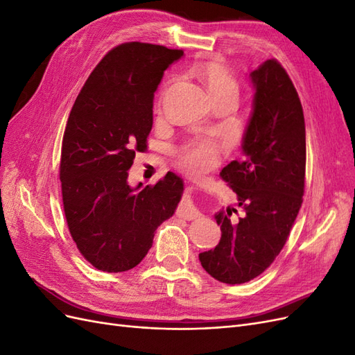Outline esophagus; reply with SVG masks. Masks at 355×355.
Segmentation results:
<instances>
[{
  "instance_id": "obj_1",
  "label": "esophagus",
  "mask_w": 355,
  "mask_h": 355,
  "mask_svg": "<svg viewBox=\"0 0 355 355\" xmlns=\"http://www.w3.org/2000/svg\"><path fill=\"white\" fill-rule=\"evenodd\" d=\"M192 189H194V187H188V191H192ZM178 216L184 218L187 220H194L201 216V213L198 211V209L194 206V204H192V201L187 198L182 201L180 206L178 207Z\"/></svg>"
}]
</instances>
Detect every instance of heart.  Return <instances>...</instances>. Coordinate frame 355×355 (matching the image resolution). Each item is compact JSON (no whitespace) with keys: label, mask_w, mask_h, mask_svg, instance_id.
Segmentation results:
<instances>
[{"label":"heart","mask_w":355,"mask_h":355,"mask_svg":"<svg viewBox=\"0 0 355 355\" xmlns=\"http://www.w3.org/2000/svg\"><path fill=\"white\" fill-rule=\"evenodd\" d=\"M200 78L207 85L213 99L223 98V96H239V83L228 68L219 62H207L198 69ZM168 90L166 85L161 92V99ZM220 145L210 141H200L189 144L180 149L178 155V166L187 171L188 175L197 176L210 170L218 164L220 155Z\"/></svg>","instance_id":"1"}]
</instances>
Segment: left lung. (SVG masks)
<instances>
[{
	"mask_svg": "<svg viewBox=\"0 0 355 355\" xmlns=\"http://www.w3.org/2000/svg\"><path fill=\"white\" fill-rule=\"evenodd\" d=\"M256 89L253 114L243 141V159L220 176L239 196L235 209L216 216L222 237L200 262L213 278L243 284L261 275L280 254L299 213L305 191L306 141L304 110L282 63L270 59L250 73Z\"/></svg>",
	"mask_w": 355,
	"mask_h": 355,
	"instance_id": "1",
	"label": "left lung"
}]
</instances>
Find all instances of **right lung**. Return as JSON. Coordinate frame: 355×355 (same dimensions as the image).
I'll use <instances>...</instances> for the list:
<instances>
[{"label": "right lung", "mask_w": 355, "mask_h": 355, "mask_svg": "<svg viewBox=\"0 0 355 355\" xmlns=\"http://www.w3.org/2000/svg\"><path fill=\"white\" fill-rule=\"evenodd\" d=\"M184 50L130 41L110 50L83 85L62 141L63 211L77 249L99 271L135 268L154 232L173 216L184 180L128 185V168L148 149L154 92Z\"/></svg>", "instance_id": "obj_1"}]
</instances>
